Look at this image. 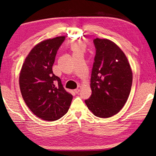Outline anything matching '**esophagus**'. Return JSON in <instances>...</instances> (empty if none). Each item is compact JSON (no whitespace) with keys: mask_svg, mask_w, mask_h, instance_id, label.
Here are the masks:
<instances>
[{"mask_svg":"<svg viewBox=\"0 0 156 156\" xmlns=\"http://www.w3.org/2000/svg\"><path fill=\"white\" fill-rule=\"evenodd\" d=\"M81 86H79L76 89L74 90V91H75V93L77 94L78 92H79L80 90H81Z\"/></svg>","mask_w":156,"mask_h":156,"instance_id":"obj_1","label":"esophagus"}]
</instances>
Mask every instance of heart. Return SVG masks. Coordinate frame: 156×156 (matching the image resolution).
<instances>
[{
  "instance_id": "heart-1",
  "label": "heart",
  "mask_w": 156,
  "mask_h": 156,
  "mask_svg": "<svg viewBox=\"0 0 156 156\" xmlns=\"http://www.w3.org/2000/svg\"><path fill=\"white\" fill-rule=\"evenodd\" d=\"M70 48L73 51V54L78 53H84L85 51V45L82 43H79L77 41H73L70 45Z\"/></svg>"
}]
</instances>
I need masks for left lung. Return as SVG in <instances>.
Returning a JSON list of instances; mask_svg holds the SVG:
<instances>
[{"label":"left lung","mask_w":156,"mask_h":156,"mask_svg":"<svg viewBox=\"0 0 156 156\" xmlns=\"http://www.w3.org/2000/svg\"><path fill=\"white\" fill-rule=\"evenodd\" d=\"M96 49L91 75L92 94L85 100L88 109L102 119L115 115L129 96L133 73L126 55L108 39L96 38Z\"/></svg>","instance_id":"obj_1"}]
</instances>
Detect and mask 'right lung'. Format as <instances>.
I'll return each instance as SVG.
<instances>
[{"label":"right lung","instance_id":"add662e5","mask_svg":"<svg viewBox=\"0 0 156 156\" xmlns=\"http://www.w3.org/2000/svg\"><path fill=\"white\" fill-rule=\"evenodd\" d=\"M64 40L61 36L36 44L25 58L20 73L23 100L37 117L46 121L57 120L66 114L73 99L52 69Z\"/></svg>","mask_w":156,"mask_h":156}]
</instances>
